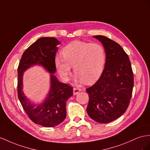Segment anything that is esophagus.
<instances>
[{"label":"esophagus","instance_id":"obj_1","mask_svg":"<svg viewBox=\"0 0 150 150\" xmlns=\"http://www.w3.org/2000/svg\"><path fill=\"white\" fill-rule=\"evenodd\" d=\"M80 88H78V87H74V95H76V94H77L79 92H80Z\"/></svg>","mask_w":150,"mask_h":150}]
</instances>
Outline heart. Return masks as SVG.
Masks as SVG:
<instances>
[{
    "label": "heart",
    "instance_id": "obj_1",
    "mask_svg": "<svg viewBox=\"0 0 150 150\" xmlns=\"http://www.w3.org/2000/svg\"><path fill=\"white\" fill-rule=\"evenodd\" d=\"M62 57L57 56L55 64L63 80H67L74 66L75 74L85 83L96 81L102 75L106 62V52L101 44L74 41L62 49Z\"/></svg>",
    "mask_w": 150,
    "mask_h": 150
}]
</instances>
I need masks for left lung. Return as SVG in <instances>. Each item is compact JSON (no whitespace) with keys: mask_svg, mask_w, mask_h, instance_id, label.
Returning <instances> with one entry per match:
<instances>
[{"mask_svg":"<svg viewBox=\"0 0 150 150\" xmlns=\"http://www.w3.org/2000/svg\"><path fill=\"white\" fill-rule=\"evenodd\" d=\"M106 52L104 70L98 81L86 89L89 101V116L100 124L115 120L129 105L134 86V75L129 57L116 42L103 35H96Z\"/></svg>","mask_w":150,"mask_h":150,"instance_id":"8db88e82","label":"left lung"}]
</instances>
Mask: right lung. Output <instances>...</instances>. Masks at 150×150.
<instances>
[{"label": "right lung", "mask_w": 150, "mask_h": 150, "mask_svg": "<svg viewBox=\"0 0 150 150\" xmlns=\"http://www.w3.org/2000/svg\"><path fill=\"white\" fill-rule=\"evenodd\" d=\"M60 42L54 37H42L26 49L18 67V96L23 108L30 120L45 127L60 124L67 116L66 103L73 95V89L67 83L58 81L53 75L56 71L55 57ZM40 64L51 74V89L42 105L30 104L22 91L23 71L33 65Z\"/></svg>", "instance_id": "add662e5"}]
</instances>
